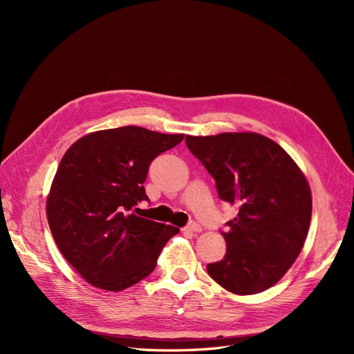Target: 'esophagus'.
I'll use <instances>...</instances> for the list:
<instances>
[{"label":"esophagus","mask_w":354,"mask_h":354,"mask_svg":"<svg viewBox=\"0 0 354 354\" xmlns=\"http://www.w3.org/2000/svg\"><path fill=\"white\" fill-rule=\"evenodd\" d=\"M185 232H192V233H199V232H202V229H201V226L198 223H192V224H189L187 227H185L183 229Z\"/></svg>","instance_id":"obj_1"}]
</instances>
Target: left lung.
Listing matches in <instances>:
<instances>
[{
	"label": "left lung",
	"instance_id": "left-lung-1",
	"mask_svg": "<svg viewBox=\"0 0 354 354\" xmlns=\"http://www.w3.org/2000/svg\"><path fill=\"white\" fill-rule=\"evenodd\" d=\"M186 146L238 208L223 232V260L208 274L229 292L259 294L279 282L301 252L312 220V190L283 149L257 133L186 136Z\"/></svg>",
	"mask_w": 354,
	"mask_h": 354
}]
</instances>
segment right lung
Masks as SVG:
<instances>
[{
	"mask_svg": "<svg viewBox=\"0 0 354 354\" xmlns=\"http://www.w3.org/2000/svg\"><path fill=\"white\" fill-rule=\"evenodd\" d=\"M183 137L127 125L85 134L63 155L47 220L59 251L85 282L118 292L153 272L178 229L134 211L147 201L149 165Z\"/></svg>",
	"mask_w": 354,
	"mask_h": 354,
	"instance_id": "1",
	"label": "right lung"
}]
</instances>
